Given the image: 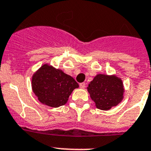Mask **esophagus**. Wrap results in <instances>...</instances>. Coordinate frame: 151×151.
<instances>
[{"label":"esophagus","instance_id":"1","mask_svg":"<svg viewBox=\"0 0 151 151\" xmlns=\"http://www.w3.org/2000/svg\"><path fill=\"white\" fill-rule=\"evenodd\" d=\"M80 87H81V89H84V88L86 87L85 83H80Z\"/></svg>","mask_w":151,"mask_h":151}]
</instances>
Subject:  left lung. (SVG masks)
<instances>
[{
	"mask_svg": "<svg viewBox=\"0 0 151 151\" xmlns=\"http://www.w3.org/2000/svg\"><path fill=\"white\" fill-rule=\"evenodd\" d=\"M87 89L96 108L103 111L116 106L123 99V82L115 75L98 74L89 84Z\"/></svg>",
	"mask_w": 151,
	"mask_h": 151,
	"instance_id": "1",
	"label": "left lung"
}]
</instances>
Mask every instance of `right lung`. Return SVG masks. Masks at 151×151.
I'll return each instance as SVG.
<instances>
[{
	"mask_svg": "<svg viewBox=\"0 0 151 151\" xmlns=\"http://www.w3.org/2000/svg\"><path fill=\"white\" fill-rule=\"evenodd\" d=\"M32 86L42 104L58 108L67 103L69 96L79 85L62 70L44 64L32 76Z\"/></svg>",
	"mask_w": 151,
	"mask_h": 151,
	"instance_id": "obj_1",
	"label": "right lung"
}]
</instances>
